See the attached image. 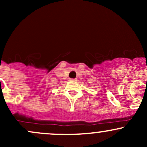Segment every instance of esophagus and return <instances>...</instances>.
<instances>
[{
  "mask_svg": "<svg viewBox=\"0 0 147 147\" xmlns=\"http://www.w3.org/2000/svg\"><path fill=\"white\" fill-rule=\"evenodd\" d=\"M71 81H77V79H71Z\"/></svg>",
  "mask_w": 147,
  "mask_h": 147,
  "instance_id": "1",
  "label": "esophagus"
}]
</instances>
